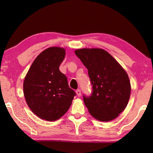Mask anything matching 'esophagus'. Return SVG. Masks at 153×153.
Masks as SVG:
<instances>
[{
    "label": "esophagus",
    "instance_id": "obj_1",
    "mask_svg": "<svg viewBox=\"0 0 153 153\" xmlns=\"http://www.w3.org/2000/svg\"><path fill=\"white\" fill-rule=\"evenodd\" d=\"M76 93H77V95L78 96V97H80L81 95H82V92H81V90L80 89L76 90Z\"/></svg>",
    "mask_w": 153,
    "mask_h": 153
}]
</instances>
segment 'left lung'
Returning <instances> with one entry per match:
<instances>
[{
  "mask_svg": "<svg viewBox=\"0 0 153 153\" xmlns=\"http://www.w3.org/2000/svg\"><path fill=\"white\" fill-rule=\"evenodd\" d=\"M75 54L87 70L92 93L83 95L91 115L102 122L112 120L128 105L131 85L128 74L108 52L100 48H82Z\"/></svg>",
  "mask_w": 153,
  "mask_h": 153,
  "instance_id": "8db88e82",
  "label": "left lung"
}]
</instances>
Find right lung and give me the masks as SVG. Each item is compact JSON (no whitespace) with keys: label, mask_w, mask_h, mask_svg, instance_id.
<instances>
[{"label":"right lung","mask_w":153,"mask_h":153,"mask_svg":"<svg viewBox=\"0 0 153 153\" xmlns=\"http://www.w3.org/2000/svg\"><path fill=\"white\" fill-rule=\"evenodd\" d=\"M64 56L62 48H47L35 58L24 79V93L28 106L35 115L47 121L61 118L76 95L59 70Z\"/></svg>","instance_id":"right-lung-1"}]
</instances>
